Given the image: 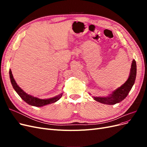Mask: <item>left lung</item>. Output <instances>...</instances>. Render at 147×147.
<instances>
[{"instance_id": "left-lung-1", "label": "left lung", "mask_w": 147, "mask_h": 147, "mask_svg": "<svg viewBox=\"0 0 147 147\" xmlns=\"http://www.w3.org/2000/svg\"><path fill=\"white\" fill-rule=\"evenodd\" d=\"M136 62L134 59L131 64L129 77L127 80L121 86L119 87L116 90L113 91L112 94L108 97H93V98L97 102L107 105H114L121 102L127 97L128 93L129 92L132 86L134 85L136 80Z\"/></svg>"}]
</instances>
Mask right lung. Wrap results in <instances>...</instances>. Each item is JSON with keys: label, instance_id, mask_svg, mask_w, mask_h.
Here are the masks:
<instances>
[{"label": "right lung", "instance_id": "right-lung-1", "mask_svg": "<svg viewBox=\"0 0 147 147\" xmlns=\"http://www.w3.org/2000/svg\"><path fill=\"white\" fill-rule=\"evenodd\" d=\"M9 74H10V81L12 84V86L13 87V88H14V90L18 93V94L21 97V98L22 99H23L24 101H25L26 103L30 105L35 106V107H42L45 105L50 104L58 100L62 97V96H63V93H61V94L55 96L54 97H52V98L47 99H38L36 97H34L33 96H31L30 94H27V93H26L18 85L15 80L14 78H13V76L11 73V70L10 69L9 70Z\"/></svg>", "mask_w": 147, "mask_h": 147}]
</instances>
